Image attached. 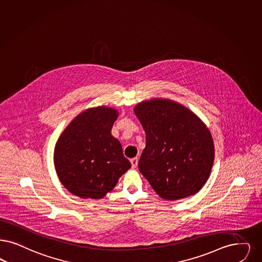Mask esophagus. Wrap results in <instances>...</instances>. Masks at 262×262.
Segmentation results:
<instances>
[{
    "label": "esophagus",
    "mask_w": 262,
    "mask_h": 262,
    "mask_svg": "<svg viewBox=\"0 0 262 262\" xmlns=\"http://www.w3.org/2000/svg\"><path fill=\"white\" fill-rule=\"evenodd\" d=\"M130 163H132V167L136 168V166H137V163H138V159L136 157L130 159Z\"/></svg>",
    "instance_id": "34e87169"
}]
</instances>
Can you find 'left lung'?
<instances>
[{"label":"left lung","mask_w":262,"mask_h":262,"mask_svg":"<svg viewBox=\"0 0 262 262\" xmlns=\"http://www.w3.org/2000/svg\"><path fill=\"white\" fill-rule=\"evenodd\" d=\"M146 134L138 168L163 199H183L199 192L214 161L208 127L183 105L154 98L135 107Z\"/></svg>","instance_id":"1"}]
</instances>
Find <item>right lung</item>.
<instances>
[{
    "instance_id": "add662e5",
    "label": "right lung",
    "mask_w": 262,
    "mask_h": 262,
    "mask_svg": "<svg viewBox=\"0 0 262 262\" xmlns=\"http://www.w3.org/2000/svg\"><path fill=\"white\" fill-rule=\"evenodd\" d=\"M114 108L98 106L77 116L54 148V167L63 186L82 199H101L132 167L111 135Z\"/></svg>"
}]
</instances>
